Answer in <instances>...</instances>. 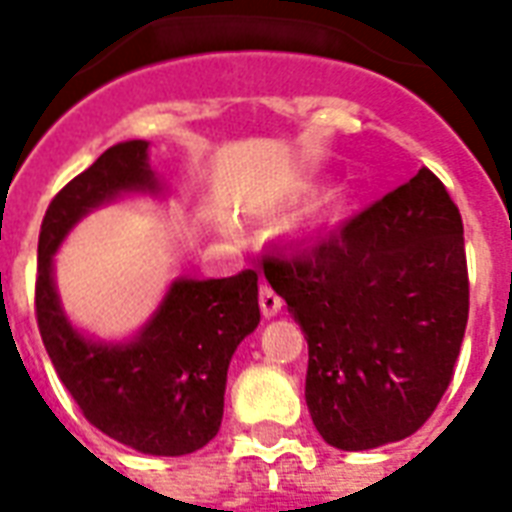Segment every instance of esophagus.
Instances as JSON below:
<instances>
[{
  "label": "esophagus",
  "mask_w": 512,
  "mask_h": 512,
  "mask_svg": "<svg viewBox=\"0 0 512 512\" xmlns=\"http://www.w3.org/2000/svg\"><path fill=\"white\" fill-rule=\"evenodd\" d=\"M284 300L279 298V292L273 290L271 284H260V311H263V317H276L279 311H282Z\"/></svg>",
  "instance_id": "obj_1"
}]
</instances>
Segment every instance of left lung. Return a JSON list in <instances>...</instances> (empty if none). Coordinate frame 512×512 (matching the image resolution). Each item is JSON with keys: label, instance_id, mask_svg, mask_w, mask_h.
Listing matches in <instances>:
<instances>
[{"label": "left lung", "instance_id": "8db88e82", "mask_svg": "<svg viewBox=\"0 0 512 512\" xmlns=\"http://www.w3.org/2000/svg\"><path fill=\"white\" fill-rule=\"evenodd\" d=\"M263 271L306 335V405L325 443L368 451L432 416L470 311L462 214L432 171Z\"/></svg>", "mask_w": 512, "mask_h": 512}]
</instances>
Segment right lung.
I'll return each instance as SVG.
<instances>
[{
	"instance_id": "obj_1",
	"label": "right lung",
	"mask_w": 512,
	"mask_h": 512,
	"mask_svg": "<svg viewBox=\"0 0 512 512\" xmlns=\"http://www.w3.org/2000/svg\"><path fill=\"white\" fill-rule=\"evenodd\" d=\"M150 142L101 152L50 201L37 249V325L61 384L93 427L152 456H182L220 432L233 351L260 325L257 273L174 279L161 306L128 341H99L69 322L53 257L69 230L123 195H163Z\"/></svg>"
}]
</instances>
